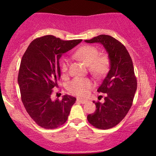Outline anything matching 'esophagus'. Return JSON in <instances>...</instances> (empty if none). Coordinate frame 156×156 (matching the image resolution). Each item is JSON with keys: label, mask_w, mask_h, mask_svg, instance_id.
<instances>
[{"label": "esophagus", "mask_w": 156, "mask_h": 156, "mask_svg": "<svg viewBox=\"0 0 156 156\" xmlns=\"http://www.w3.org/2000/svg\"><path fill=\"white\" fill-rule=\"evenodd\" d=\"M78 102H80V103L81 104H85L87 103V100H84V99H77V100H76Z\"/></svg>", "instance_id": "obj_1"}]
</instances>
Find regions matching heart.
Masks as SVG:
<instances>
[{"instance_id":"b5f03b06","label":"heart","mask_w":156,"mask_h":156,"mask_svg":"<svg viewBox=\"0 0 156 156\" xmlns=\"http://www.w3.org/2000/svg\"><path fill=\"white\" fill-rule=\"evenodd\" d=\"M74 57L84 62L88 65L91 73L99 76L105 74L109 67V59L106 55H99V50L92 45L81 47L74 52ZM69 59L65 58L61 63V69L66 73L69 67ZM92 87V82L88 79L75 78L67 85V89L73 94L84 97Z\"/></svg>"}]
</instances>
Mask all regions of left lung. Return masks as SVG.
I'll list each match as a JSON object with an SVG mask.
<instances>
[{
  "label": "left lung",
  "mask_w": 156,
  "mask_h": 156,
  "mask_svg": "<svg viewBox=\"0 0 156 156\" xmlns=\"http://www.w3.org/2000/svg\"><path fill=\"white\" fill-rule=\"evenodd\" d=\"M85 42L101 44L108 55L110 69L97 89L106 94L104 102L93 101L97 109L87 116L93 126L108 129L124 119L133 104L137 89L133 62L126 47L112 36L100 35Z\"/></svg>",
  "instance_id": "left-lung-1"
}]
</instances>
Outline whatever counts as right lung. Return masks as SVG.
Returning a JSON list of instances; mask_svg holds the SVG:
<instances>
[{
	"label": "right lung",
	"instance_id": "add662e5",
	"mask_svg": "<svg viewBox=\"0 0 156 156\" xmlns=\"http://www.w3.org/2000/svg\"><path fill=\"white\" fill-rule=\"evenodd\" d=\"M82 40H62L53 35L36 38L21 59L18 83L27 114L38 126L52 129L64 124L76 98L66 94L52 100V89L61 75L59 59Z\"/></svg>",
	"mask_w": 156,
	"mask_h": 156
}]
</instances>
